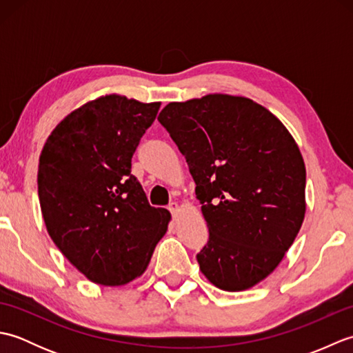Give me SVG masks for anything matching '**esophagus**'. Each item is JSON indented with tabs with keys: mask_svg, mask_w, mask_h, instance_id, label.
I'll list each match as a JSON object with an SVG mask.
<instances>
[{
	"mask_svg": "<svg viewBox=\"0 0 353 353\" xmlns=\"http://www.w3.org/2000/svg\"><path fill=\"white\" fill-rule=\"evenodd\" d=\"M168 211L172 214V216H176L179 214V205L177 203H171L170 208H168Z\"/></svg>",
	"mask_w": 353,
	"mask_h": 353,
	"instance_id": "1",
	"label": "esophagus"
}]
</instances>
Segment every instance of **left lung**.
Instances as JSON below:
<instances>
[{"instance_id": "8db88e82", "label": "left lung", "mask_w": 353, "mask_h": 353, "mask_svg": "<svg viewBox=\"0 0 353 353\" xmlns=\"http://www.w3.org/2000/svg\"><path fill=\"white\" fill-rule=\"evenodd\" d=\"M159 123L185 156L209 229L200 272L224 291L264 281L306 212L305 162L281 119L245 97L172 101Z\"/></svg>"}]
</instances>
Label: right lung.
I'll return each instance as SVG.
<instances>
[{
    "mask_svg": "<svg viewBox=\"0 0 353 353\" xmlns=\"http://www.w3.org/2000/svg\"><path fill=\"white\" fill-rule=\"evenodd\" d=\"M159 101L109 94L81 104L51 132L39 156L41 211L59 250L89 281L119 287L148 267L171 214L152 208L132 156Z\"/></svg>",
    "mask_w": 353,
    "mask_h": 353,
    "instance_id": "add662e5",
    "label": "right lung"
}]
</instances>
